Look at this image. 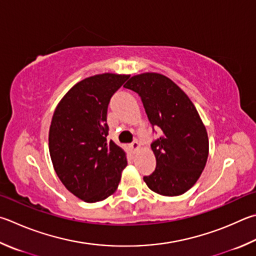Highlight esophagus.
I'll return each instance as SVG.
<instances>
[{
    "label": "esophagus",
    "instance_id": "34e87169",
    "mask_svg": "<svg viewBox=\"0 0 256 256\" xmlns=\"http://www.w3.org/2000/svg\"><path fill=\"white\" fill-rule=\"evenodd\" d=\"M130 148H131L133 153H136L138 150H140V143L138 141H133L131 144H130Z\"/></svg>",
    "mask_w": 256,
    "mask_h": 256
}]
</instances>
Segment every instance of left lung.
<instances>
[{
  "mask_svg": "<svg viewBox=\"0 0 256 256\" xmlns=\"http://www.w3.org/2000/svg\"><path fill=\"white\" fill-rule=\"evenodd\" d=\"M140 95L152 126L160 136L151 144L156 159L143 180L162 196H180L192 187L205 168L209 141L205 125L187 94L158 72H143L124 85Z\"/></svg>",
  "mask_w": 256,
  "mask_h": 256,
  "instance_id": "left-lung-1",
  "label": "left lung"
}]
</instances>
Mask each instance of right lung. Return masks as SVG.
Masks as SVG:
<instances>
[{
	"label": "right lung",
	"mask_w": 256,
	"mask_h": 256,
	"mask_svg": "<svg viewBox=\"0 0 256 256\" xmlns=\"http://www.w3.org/2000/svg\"><path fill=\"white\" fill-rule=\"evenodd\" d=\"M130 75L105 72L74 85L59 102L49 130V152L62 184L85 202H102L118 189L126 153L108 141L110 97Z\"/></svg>",
	"instance_id": "right-lung-1"
}]
</instances>
